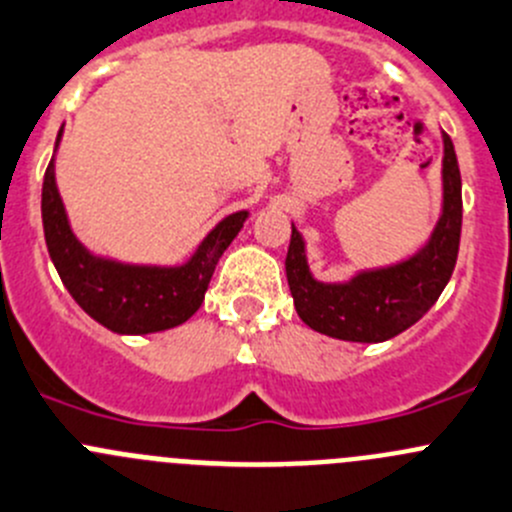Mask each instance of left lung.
<instances>
[{"label": "left lung", "instance_id": "8db88e82", "mask_svg": "<svg viewBox=\"0 0 512 512\" xmlns=\"http://www.w3.org/2000/svg\"><path fill=\"white\" fill-rule=\"evenodd\" d=\"M455 147L443 132V205L430 240L405 260L322 282L307 265L305 237L292 225L285 272L300 320L347 342H385L413 327L450 282L460 247L463 195Z\"/></svg>", "mask_w": 512, "mask_h": 512}]
</instances>
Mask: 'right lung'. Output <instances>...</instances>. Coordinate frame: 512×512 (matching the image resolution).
<instances>
[{"mask_svg": "<svg viewBox=\"0 0 512 512\" xmlns=\"http://www.w3.org/2000/svg\"><path fill=\"white\" fill-rule=\"evenodd\" d=\"M59 130L54 155L62 142ZM54 155L44 172L42 225L49 257L64 287L92 320L117 335H150L182 325L200 310L222 252L250 212L222 217L182 265H137L89 252L69 225L54 177Z\"/></svg>", "mask_w": 512, "mask_h": 512, "instance_id": "obj_1", "label": "right lung"}]
</instances>
